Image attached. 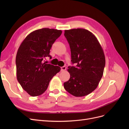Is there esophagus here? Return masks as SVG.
Masks as SVG:
<instances>
[{"mask_svg": "<svg viewBox=\"0 0 129 129\" xmlns=\"http://www.w3.org/2000/svg\"><path fill=\"white\" fill-rule=\"evenodd\" d=\"M66 66H63V67H61V71L62 72L64 71H66Z\"/></svg>", "mask_w": 129, "mask_h": 129, "instance_id": "esophagus-1", "label": "esophagus"}]
</instances>
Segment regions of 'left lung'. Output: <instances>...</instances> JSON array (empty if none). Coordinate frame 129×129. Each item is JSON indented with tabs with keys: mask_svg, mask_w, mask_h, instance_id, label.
Returning a JSON list of instances; mask_svg holds the SVG:
<instances>
[{
	"mask_svg": "<svg viewBox=\"0 0 129 129\" xmlns=\"http://www.w3.org/2000/svg\"><path fill=\"white\" fill-rule=\"evenodd\" d=\"M69 44L72 63L69 66V80L63 83L64 89L76 97L86 96L97 87L105 64L104 53L96 37L83 28L64 30Z\"/></svg>",
	"mask_w": 129,
	"mask_h": 129,
	"instance_id": "1",
	"label": "left lung"
}]
</instances>
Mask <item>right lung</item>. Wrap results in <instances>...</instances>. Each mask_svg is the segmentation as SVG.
<instances>
[{"instance_id":"obj_1","label":"right lung","mask_w":129,"mask_h":129,"mask_svg":"<svg viewBox=\"0 0 129 129\" xmlns=\"http://www.w3.org/2000/svg\"><path fill=\"white\" fill-rule=\"evenodd\" d=\"M61 30L44 28L31 32L19 46L16 55L17 79L23 89L31 96H38L48 88L53 77L61 68L47 64L43 60L48 56L54 42Z\"/></svg>"}]
</instances>
